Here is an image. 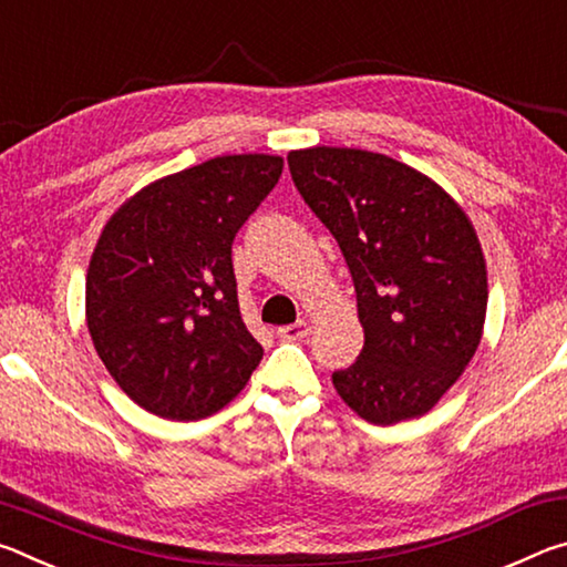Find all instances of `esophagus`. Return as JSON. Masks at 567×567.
Here are the masks:
<instances>
[{"label": "esophagus", "mask_w": 567, "mask_h": 567, "mask_svg": "<svg viewBox=\"0 0 567 567\" xmlns=\"http://www.w3.org/2000/svg\"><path fill=\"white\" fill-rule=\"evenodd\" d=\"M305 334H310V322L297 320L295 324H285V328H277V338L280 340H300Z\"/></svg>", "instance_id": "34e87169"}]
</instances>
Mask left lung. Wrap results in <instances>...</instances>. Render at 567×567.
Returning a JSON list of instances; mask_svg holds the SVG:
<instances>
[{
	"mask_svg": "<svg viewBox=\"0 0 567 567\" xmlns=\"http://www.w3.org/2000/svg\"><path fill=\"white\" fill-rule=\"evenodd\" d=\"M305 205L350 267L364 344L332 385L375 425L435 405L483 334L487 272L463 209L402 162L348 147L287 155Z\"/></svg>",
	"mask_w": 567,
	"mask_h": 567,
	"instance_id": "left-lung-1",
	"label": "left lung"
}]
</instances>
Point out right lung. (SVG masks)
<instances>
[{
  "instance_id": "right-lung-1",
  "label": "right lung",
  "mask_w": 567,
  "mask_h": 567,
  "mask_svg": "<svg viewBox=\"0 0 567 567\" xmlns=\"http://www.w3.org/2000/svg\"><path fill=\"white\" fill-rule=\"evenodd\" d=\"M282 175L270 155H227L137 192L104 227L87 272L94 350L152 415H215L262 344L237 302L233 243Z\"/></svg>"
}]
</instances>
